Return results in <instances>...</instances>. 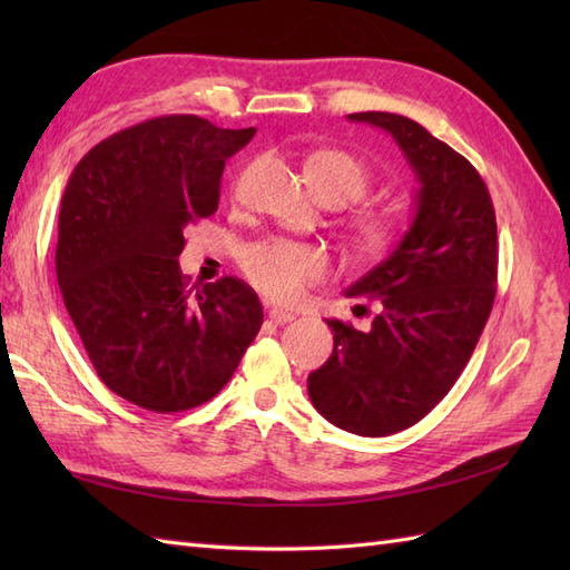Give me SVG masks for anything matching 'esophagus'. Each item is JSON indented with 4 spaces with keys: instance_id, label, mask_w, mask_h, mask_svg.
I'll return each instance as SVG.
<instances>
[{
    "instance_id": "34e87169",
    "label": "esophagus",
    "mask_w": 570,
    "mask_h": 570,
    "mask_svg": "<svg viewBox=\"0 0 570 570\" xmlns=\"http://www.w3.org/2000/svg\"><path fill=\"white\" fill-rule=\"evenodd\" d=\"M296 316L294 313H288V311H282V308H272L269 311V321L272 323H276V325H284V323H292Z\"/></svg>"
}]
</instances>
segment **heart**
I'll use <instances>...</instances> for the list:
<instances>
[{
  "label": "heart",
  "instance_id": "1",
  "mask_svg": "<svg viewBox=\"0 0 570 570\" xmlns=\"http://www.w3.org/2000/svg\"><path fill=\"white\" fill-rule=\"evenodd\" d=\"M306 174L321 198L343 203L357 200L370 186L367 166L357 156L337 149L313 154ZM353 235L362 252L380 257L396 239V220L386 213H362L353 220ZM239 264L249 282L278 304H296L331 272V259L323 249L288 239L254 242L242 249Z\"/></svg>",
  "mask_w": 570,
  "mask_h": 570
}]
</instances>
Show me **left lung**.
Instances as JSON below:
<instances>
[{
	"instance_id": "obj_1",
	"label": "left lung",
	"mask_w": 570,
	"mask_h": 570,
	"mask_svg": "<svg viewBox=\"0 0 570 570\" xmlns=\"http://www.w3.org/2000/svg\"><path fill=\"white\" fill-rule=\"evenodd\" d=\"M347 119L390 131L421 188L396 249L345 292L380 301L372 328L325 321L333 355L308 374V396L333 426L380 439L414 426L465 370L498 292V220L475 166L414 119Z\"/></svg>"
}]
</instances>
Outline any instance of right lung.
Wrapping results in <instances>:
<instances>
[{"instance_id": "add662e5", "label": "right lung", "mask_w": 570, "mask_h": 570, "mask_svg": "<svg viewBox=\"0 0 570 570\" xmlns=\"http://www.w3.org/2000/svg\"><path fill=\"white\" fill-rule=\"evenodd\" d=\"M254 131L147 119L85 154L60 198L63 304L98 377L141 409L205 404L262 328L252 286L223 276L193 294L178 266L184 229L217 210L225 161Z\"/></svg>"}]
</instances>
